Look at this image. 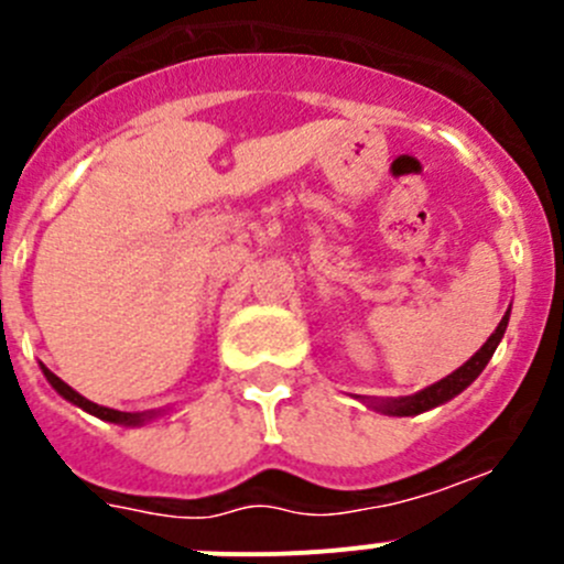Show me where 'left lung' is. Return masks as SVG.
Masks as SVG:
<instances>
[{
	"mask_svg": "<svg viewBox=\"0 0 564 564\" xmlns=\"http://www.w3.org/2000/svg\"><path fill=\"white\" fill-rule=\"evenodd\" d=\"M507 322H510V314H505V319L499 322V327H496L494 336L482 344V349H479L471 360H466L460 369L452 371L449 377H444V380L435 382V386L424 388V391L413 393V397H399V399H386V402H375V408L382 410V413H391V415H419V413H424V410L438 408V404L449 402V399L457 397L463 388L471 386V382L479 377V371H482L485 366H488V360L494 358L496 347H499L501 336H505V330H507Z\"/></svg>",
	"mask_w": 564,
	"mask_h": 564,
	"instance_id": "8db88e82",
	"label": "left lung"
}]
</instances>
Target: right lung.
Wrapping results in <instances>:
<instances>
[{
    "label": "right lung",
    "instance_id": "obj_1",
    "mask_svg": "<svg viewBox=\"0 0 564 564\" xmlns=\"http://www.w3.org/2000/svg\"><path fill=\"white\" fill-rule=\"evenodd\" d=\"M43 375H46V380L52 382V386H54V391H57L59 397H65V399H68V402L79 404L82 410H87V413L98 415V419H104V421H112V424H143L145 419H151V413H123V410L101 408V404L90 402V399H85V397H82V393H76L74 388L68 386V382H63V380H59V377L54 375V371H48L46 366H43Z\"/></svg>",
    "mask_w": 564,
    "mask_h": 564
}]
</instances>
